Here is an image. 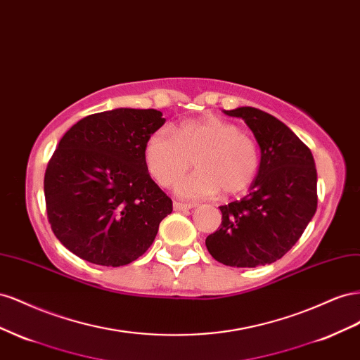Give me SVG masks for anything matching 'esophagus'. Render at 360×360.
Wrapping results in <instances>:
<instances>
[{
	"mask_svg": "<svg viewBox=\"0 0 360 360\" xmlns=\"http://www.w3.org/2000/svg\"><path fill=\"white\" fill-rule=\"evenodd\" d=\"M173 208L174 211H187V210H191L194 208L193 203H182V202H174L173 203Z\"/></svg>",
	"mask_w": 360,
	"mask_h": 360,
	"instance_id": "1",
	"label": "esophagus"
}]
</instances>
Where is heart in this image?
<instances>
[{
	"mask_svg": "<svg viewBox=\"0 0 360 360\" xmlns=\"http://www.w3.org/2000/svg\"><path fill=\"white\" fill-rule=\"evenodd\" d=\"M146 167L161 187H172L190 167L198 170L176 186L181 198L212 196L219 190L235 196L248 190L259 170L256 140L232 122L203 116L182 122L174 134L166 128L152 132L146 140Z\"/></svg>",
	"mask_w": 360,
	"mask_h": 360,
	"instance_id": "heart-1",
	"label": "heart"
}]
</instances>
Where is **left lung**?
Returning a JSON list of instances; mask_svg holds the SVG:
<instances>
[{"instance_id":"8db88e82","label":"left lung","mask_w":360,"mask_h":360,"mask_svg":"<svg viewBox=\"0 0 360 360\" xmlns=\"http://www.w3.org/2000/svg\"><path fill=\"white\" fill-rule=\"evenodd\" d=\"M224 112L253 131L261 164L248 196L219 207L221 224L205 244L215 261L253 269L281 259L302 237L316 211V169L311 149L269 112Z\"/></svg>"}]
</instances>
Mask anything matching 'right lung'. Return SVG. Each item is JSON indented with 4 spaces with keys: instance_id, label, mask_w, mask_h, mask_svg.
<instances>
[{
    "instance_id": "right-lung-1",
    "label": "right lung",
    "mask_w": 360,
    "mask_h": 360,
    "mask_svg": "<svg viewBox=\"0 0 360 360\" xmlns=\"http://www.w3.org/2000/svg\"><path fill=\"white\" fill-rule=\"evenodd\" d=\"M157 110L117 108L77 122L58 141L44 179L57 240L96 265H127L145 253L172 199L152 181L146 140L164 125Z\"/></svg>"
}]
</instances>
